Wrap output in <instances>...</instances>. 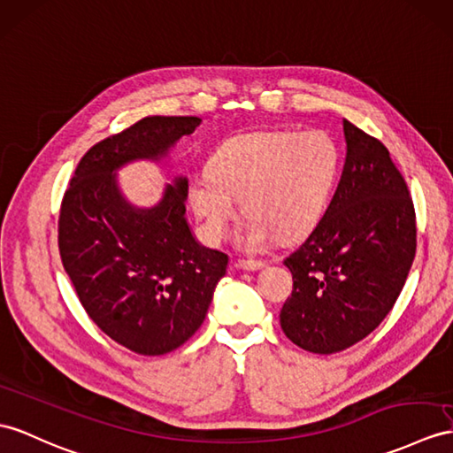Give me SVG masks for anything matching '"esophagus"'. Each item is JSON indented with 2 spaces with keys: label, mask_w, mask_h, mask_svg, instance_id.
Returning <instances> with one entry per match:
<instances>
[{
  "label": "esophagus",
  "mask_w": 453,
  "mask_h": 453,
  "mask_svg": "<svg viewBox=\"0 0 453 453\" xmlns=\"http://www.w3.org/2000/svg\"><path fill=\"white\" fill-rule=\"evenodd\" d=\"M236 269H242V271H259L265 267L263 261H236L234 263Z\"/></svg>",
  "instance_id": "34e87169"
}]
</instances>
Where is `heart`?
<instances>
[{"mask_svg": "<svg viewBox=\"0 0 453 453\" xmlns=\"http://www.w3.org/2000/svg\"><path fill=\"white\" fill-rule=\"evenodd\" d=\"M340 173V150L323 130H261L225 140L211 171L192 176L188 203L203 236L219 244L238 215H248L236 238L244 253H257L274 238L292 242L321 220Z\"/></svg>", "mask_w": 453, "mask_h": 453, "instance_id": "b5f03b06", "label": "heart"}]
</instances>
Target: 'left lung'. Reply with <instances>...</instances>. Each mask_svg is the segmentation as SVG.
I'll use <instances>...</instances> for the list:
<instances>
[{"label": "left lung", "mask_w": 453, "mask_h": 453, "mask_svg": "<svg viewBox=\"0 0 453 453\" xmlns=\"http://www.w3.org/2000/svg\"><path fill=\"white\" fill-rule=\"evenodd\" d=\"M346 159L336 192L311 234L284 265L294 279L280 326L296 346L336 354L390 313L415 257L410 190L377 138L342 120Z\"/></svg>", "instance_id": "1"}]
</instances>
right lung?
Segmentation results:
<instances>
[{"label":"right lung","instance_id":"obj_1","mask_svg":"<svg viewBox=\"0 0 453 453\" xmlns=\"http://www.w3.org/2000/svg\"><path fill=\"white\" fill-rule=\"evenodd\" d=\"M200 117H146L81 159L59 215V253L86 313L136 354L163 356L202 326L228 257L202 246L186 219L179 174L153 205L132 203L119 171L161 163Z\"/></svg>","mask_w":453,"mask_h":453}]
</instances>
